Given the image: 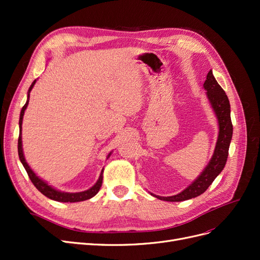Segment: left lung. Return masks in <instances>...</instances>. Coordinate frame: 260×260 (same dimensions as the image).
Instances as JSON below:
<instances>
[{"mask_svg":"<svg viewBox=\"0 0 260 260\" xmlns=\"http://www.w3.org/2000/svg\"><path fill=\"white\" fill-rule=\"evenodd\" d=\"M204 89L207 91L206 95L216 114L219 124V135L214 155H212L210 161L208 162L206 168L203 170L200 177H198V179L192 184L184 188L182 192L174 196H167V198L152 194L156 199L167 202H182L196 198V196L203 194L207 190L209 185L214 182V180L225 166L233 133L230 116V102L223 89L215 79L211 70H209L206 77V81L204 82Z\"/></svg>","mask_w":260,"mask_h":260,"instance_id":"1","label":"left lung"}]
</instances>
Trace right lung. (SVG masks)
Returning a JSON list of instances; mask_svg holds the SVG:
<instances>
[{
	"instance_id": "right-lung-1",
	"label": "right lung",
	"mask_w": 260,
	"mask_h": 260,
	"mask_svg": "<svg viewBox=\"0 0 260 260\" xmlns=\"http://www.w3.org/2000/svg\"><path fill=\"white\" fill-rule=\"evenodd\" d=\"M37 80H35L32 83H31L30 88L28 90V96H27V102L26 104L23 105V107L21 108V112H20V117H19V137H18V155H19V159L22 164V166L25 167L27 174L31 180V182L34 183V185L38 188L39 191H40L43 195H45L46 198H49L53 201H56V202H64V203H75V202H82V201H86L93 196H95L98 194V192L100 191V188L102 186V182H103V172L104 169H102L101 171V175L99 180L96 181V183L94 184L92 187H90L89 190L83 191V192H78V193H67V192H61L56 190V188L52 187L51 185H49L48 183L43 181L42 179L39 178L35 172L32 171L29 167V165L27 164L26 159H25V156H23V151H22V142H21V124H22V118H23V114H25L26 108L28 106L29 103V98H30V91L32 90L34 85L36 83ZM112 153H109L107 158L109 156H111Z\"/></svg>"
}]
</instances>
